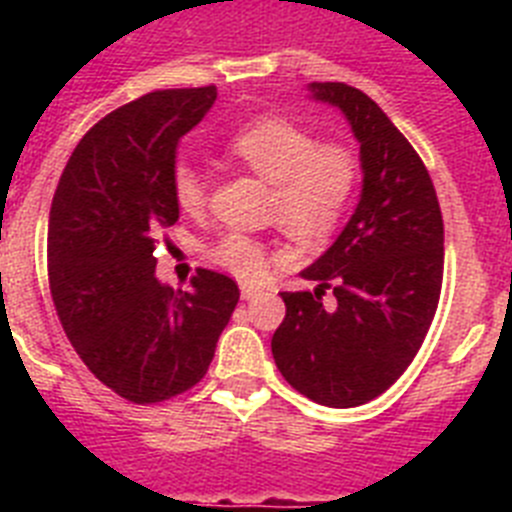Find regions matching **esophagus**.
<instances>
[{
    "mask_svg": "<svg viewBox=\"0 0 512 512\" xmlns=\"http://www.w3.org/2000/svg\"><path fill=\"white\" fill-rule=\"evenodd\" d=\"M259 295H261V287H256V284H248V282L241 284L243 300H253V297H259Z\"/></svg>",
    "mask_w": 512,
    "mask_h": 512,
    "instance_id": "34e87169",
    "label": "esophagus"
}]
</instances>
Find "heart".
<instances>
[{
    "label": "heart",
    "mask_w": 512,
    "mask_h": 512,
    "mask_svg": "<svg viewBox=\"0 0 512 512\" xmlns=\"http://www.w3.org/2000/svg\"><path fill=\"white\" fill-rule=\"evenodd\" d=\"M228 153L271 184V212L279 223L300 235H325L346 210L356 184V164L341 146L318 143L295 122L264 117L228 140ZM171 192L184 212H200L205 184L200 171L179 161L171 171ZM210 261L233 277L259 279L269 251L253 235L230 230L210 246Z\"/></svg>",
    "instance_id": "obj_1"
}]
</instances>
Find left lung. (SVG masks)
<instances>
[{"mask_svg": "<svg viewBox=\"0 0 512 512\" xmlns=\"http://www.w3.org/2000/svg\"><path fill=\"white\" fill-rule=\"evenodd\" d=\"M312 99L338 107L359 140L361 194L333 246L282 292L271 338L277 369L328 408H356L400 379L436 315L443 279V220L436 189L408 138L374 99L341 81H312ZM333 288L337 307L325 311Z\"/></svg>", "mask_w": 512, "mask_h": 512, "instance_id": "obj_1", "label": "left lung"}]
</instances>
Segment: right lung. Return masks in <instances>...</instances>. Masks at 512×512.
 Returning a JSON list of instances; mask_svg holds the SVG:
<instances>
[{
    "label": "right lung",
    "mask_w": 512,
    "mask_h": 512,
    "mask_svg": "<svg viewBox=\"0 0 512 512\" xmlns=\"http://www.w3.org/2000/svg\"><path fill=\"white\" fill-rule=\"evenodd\" d=\"M215 87L164 89L94 125L63 169L48 225V279L63 330L89 372L138 405L205 377L238 305V284L197 269L192 289L156 279V246L179 220L171 192L179 140Z\"/></svg>",
    "instance_id": "right-lung-1"
}]
</instances>
